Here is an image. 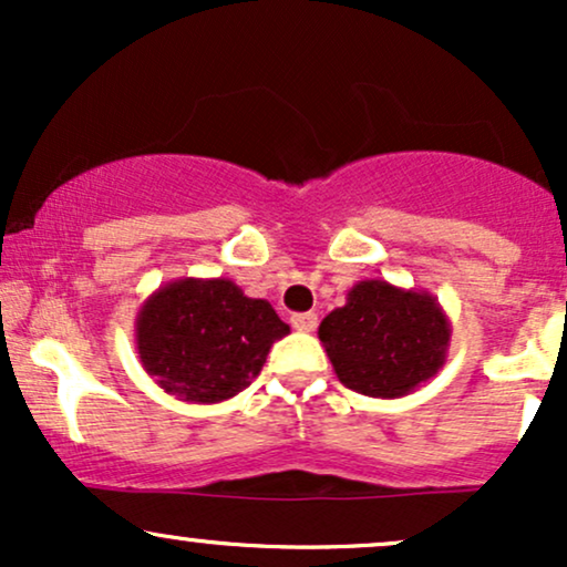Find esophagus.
<instances>
[{
  "mask_svg": "<svg viewBox=\"0 0 567 567\" xmlns=\"http://www.w3.org/2000/svg\"><path fill=\"white\" fill-rule=\"evenodd\" d=\"M290 324L298 330V333H311L317 328V315L306 311V315H292Z\"/></svg>",
  "mask_w": 567,
  "mask_h": 567,
  "instance_id": "esophagus-1",
  "label": "esophagus"
}]
</instances>
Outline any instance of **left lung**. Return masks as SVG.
Here are the masks:
<instances>
[{
  "label": "left lung",
  "instance_id": "1",
  "mask_svg": "<svg viewBox=\"0 0 567 567\" xmlns=\"http://www.w3.org/2000/svg\"><path fill=\"white\" fill-rule=\"evenodd\" d=\"M338 381L351 392L396 400L437 375L451 349V320L426 290L362 279L320 330Z\"/></svg>",
  "mask_w": 567,
  "mask_h": 567
}]
</instances>
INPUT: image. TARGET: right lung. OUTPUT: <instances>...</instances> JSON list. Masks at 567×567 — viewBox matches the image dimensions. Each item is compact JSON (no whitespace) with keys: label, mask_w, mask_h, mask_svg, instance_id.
<instances>
[{"label":"right lung","mask_w":567,"mask_h":567,"mask_svg":"<svg viewBox=\"0 0 567 567\" xmlns=\"http://www.w3.org/2000/svg\"><path fill=\"white\" fill-rule=\"evenodd\" d=\"M290 324L226 277L162 285L135 317L143 370L175 400L216 405L250 386Z\"/></svg>","instance_id":"1"}]
</instances>
